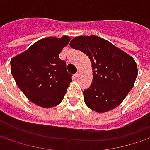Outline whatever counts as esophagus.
Returning a JSON list of instances; mask_svg holds the SVG:
<instances>
[{
  "label": "esophagus",
  "instance_id": "1",
  "mask_svg": "<svg viewBox=\"0 0 150 150\" xmlns=\"http://www.w3.org/2000/svg\"><path fill=\"white\" fill-rule=\"evenodd\" d=\"M80 73H81V70H80V69H78V70H77V72L75 73V77H78V76L80 75Z\"/></svg>",
  "mask_w": 150,
  "mask_h": 150
}]
</instances>
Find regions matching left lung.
Masks as SVG:
<instances>
[{
	"label": "left lung",
	"mask_w": 150,
	"mask_h": 150,
	"mask_svg": "<svg viewBox=\"0 0 150 150\" xmlns=\"http://www.w3.org/2000/svg\"><path fill=\"white\" fill-rule=\"evenodd\" d=\"M69 45L86 54L91 62L93 82L84 91L86 106L100 113L119 106L134 87L138 75L134 58L94 35L75 37Z\"/></svg>",
	"instance_id": "obj_1"
}]
</instances>
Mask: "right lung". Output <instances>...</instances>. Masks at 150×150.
<instances>
[{"label": "right lung", "mask_w": 150, "mask_h": 150, "mask_svg": "<svg viewBox=\"0 0 150 150\" xmlns=\"http://www.w3.org/2000/svg\"><path fill=\"white\" fill-rule=\"evenodd\" d=\"M69 40L68 36L45 38L11 59V72L17 86L39 107L59 105L72 81L66 63L59 57Z\"/></svg>", "instance_id": "1"}]
</instances>
